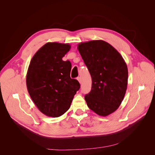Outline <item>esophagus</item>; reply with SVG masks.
<instances>
[{
    "instance_id": "1",
    "label": "esophagus",
    "mask_w": 155,
    "mask_h": 155,
    "mask_svg": "<svg viewBox=\"0 0 155 155\" xmlns=\"http://www.w3.org/2000/svg\"><path fill=\"white\" fill-rule=\"evenodd\" d=\"M77 79H78V80L79 83L81 84V78H80V77H78V78H77Z\"/></svg>"
}]
</instances>
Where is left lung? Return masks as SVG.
Segmentation results:
<instances>
[{"label":"left lung","mask_w":155,"mask_h":155,"mask_svg":"<svg viewBox=\"0 0 155 155\" xmlns=\"http://www.w3.org/2000/svg\"><path fill=\"white\" fill-rule=\"evenodd\" d=\"M78 49L92 78L91 92L85 96L89 109L101 116L116 111L122 102L128 69L121 54L102 40L81 43Z\"/></svg>","instance_id":"left-lung-1"}]
</instances>
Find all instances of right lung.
I'll list each match as a JSON object with an SVG mask.
<instances>
[{"instance_id": "right-lung-1", "label": "right lung", "mask_w": 155, "mask_h": 155, "mask_svg": "<svg viewBox=\"0 0 155 155\" xmlns=\"http://www.w3.org/2000/svg\"><path fill=\"white\" fill-rule=\"evenodd\" d=\"M70 48L69 44L47 43L35 54L28 69V91L38 109L49 117L64 114L80 88L70 78L71 63L62 59Z\"/></svg>"}]
</instances>
